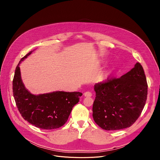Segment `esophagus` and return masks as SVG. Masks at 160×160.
<instances>
[{
    "instance_id": "obj_1",
    "label": "esophagus",
    "mask_w": 160,
    "mask_h": 160,
    "mask_svg": "<svg viewBox=\"0 0 160 160\" xmlns=\"http://www.w3.org/2000/svg\"><path fill=\"white\" fill-rule=\"evenodd\" d=\"M83 95L85 97H91L92 96V93H91L90 92H88V91H87V92H85L83 94Z\"/></svg>"
}]
</instances>
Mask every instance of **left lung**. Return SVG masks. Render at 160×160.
<instances>
[{
  "label": "left lung",
  "instance_id": "obj_1",
  "mask_svg": "<svg viewBox=\"0 0 160 160\" xmlns=\"http://www.w3.org/2000/svg\"><path fill=\"white\" fill-rule=\"evenodd\" d=\"M94 90L92 116L96 124L106 130L130 127L140 117L147 100L143 68L138 62L121 77L96 83Z\"/></svg>",
  "mask_w": 160,
  "mask_h": 160
}]
</instances>
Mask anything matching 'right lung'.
Here are the masks:
<instances>
[{
	"mask_svg": "<svg viewBox=\"0 0 160 160\" xmlns=\"http://www.w3.org/2000/svg\"><path fill=\"white\" fill-rule=\"evenodd\" d=\"M31 53L21 58L15 70L12 90L17 108L22 117L36 127L45 130L59 128L67 122L82 94L63 91L37 96L31 94L21 80L19 68L21 62Z\"/></svg>",
	"mask_w": 160,
	"mask_h": 160,
	"instance_id": "obj_1",
	"label": "right lung"
}]
</instances>
